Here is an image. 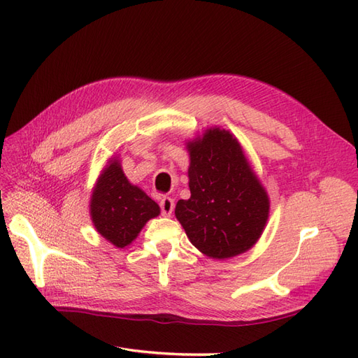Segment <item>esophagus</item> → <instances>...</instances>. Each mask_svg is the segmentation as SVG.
I'll return each instance as SVG.
<instances>
[{
	"label": "esophagus",
	"mask_w": 358,
	"mask_h": 358,
	"mask_svg": "<svg viewBox=\"0 0 358 358\" xmlns=\"http://www.w3.org/2000/svg\"><path fill=\"white\" fill-rule=\"evenodd\" d=\"M159 206H161L162 215L170 216L173 209H175V200H173L171 197H162L161 201H159Z\"/></svg>",
	"instance_id": "1"
}]
</instances>
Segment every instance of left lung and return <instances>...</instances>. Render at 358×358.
I'll list each match as a JSON object with an SVG mask.
<instances>
[{"instance_id": "obj_1", "label": "left lung", "mask_w": 358, "mask_h": 358, "mask_svg": "<svg viewBox=\"0 0 358 358\" xmlns=\"http://www.w3.org/2000/svg\"><path fill=\"white\" fill-rule=\"evenodd\" d=\"M185 145L191 197L176 203L175 215L189 242L215 259L249 251L266 229L270 200L239 140L210 127Z\"/></svg>"}]
</instances>
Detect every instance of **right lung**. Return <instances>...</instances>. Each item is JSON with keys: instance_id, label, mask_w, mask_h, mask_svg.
I'll list each match as a JSON object with an SVG mask.
<instances>
[{"instance_id": "obj_1", "label": "right lung", "mask_w": 358, "mask_h": 358, "mask_svg": "<svg viewBox=\"0 0 358 358\" xmlns=\"http://www.w3.org/2000/svg\"><path fill=\"white\" fill-rule=\"evenodd\" d=\"M159 212V206L128 180L121 159L109 158L91 194L90 215L95 230L113 246L125 248Z\"/></svg>"}]
</instances>
